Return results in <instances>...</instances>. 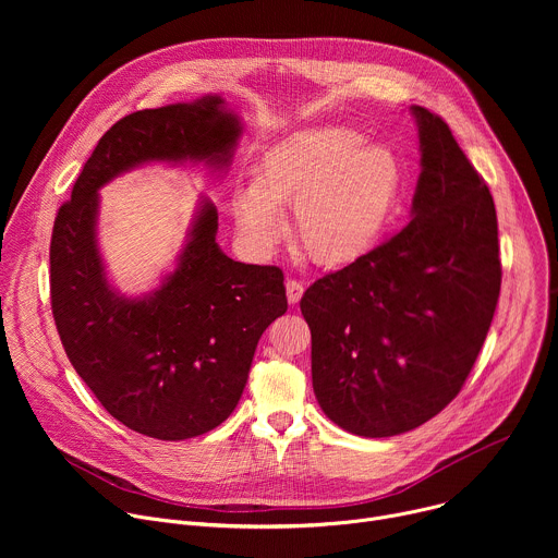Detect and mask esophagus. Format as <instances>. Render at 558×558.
<instances>
[{
    "label": "esophagus",
    "instance_id": "1",
    "mask_svg": "<svg viewBox=\"0 0 558 558\" xmlns=\"http://www.w3.org/2000/svg\"><path fill=\"white\" fill-rule=\"evenodd\" d=\"M284 287H287V300H289L291 304H295V302L302 298V293H304V284L298 282V280H287Z\"/></svg>",
    "mask_w": 558,
    "mask_h": 558
}]
</instances>
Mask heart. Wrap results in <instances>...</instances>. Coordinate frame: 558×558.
Masks as SVG:
<instances>
[{
    "label": "heart",
    "mask_w": 558,
    "mask_h": 558,
    "mask_svg": "<svg viewBox=\"0 0 558 558\" xmlns=\"http://www.w3.org/2000/svg\"><path fill=\"white\" fill-rule=\"evenodd\" d=\"M402 187V158L388 143L323 128L265 149L254 181L233 190L231 214L241 243L258 258L278 252L293 209L300 247L320 265H347L381 241Z\"/></svg>",
    "instance_id": "heart-1"
}]
</instances>
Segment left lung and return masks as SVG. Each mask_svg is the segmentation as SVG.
<instances>
[{
	"mask_svg": "<svg viewBox=\"0 0 558 558\" xmlns=\"http://www.w3.org/2000/svg\"><path fill=\"white\" fill-rule=\"evenodd\" d=\"M411 114L422 154L411 222L300 300L315 400L360 437L409 433L454 400L501 289L490 190L437 114Z\"/></svg>",
	"mask_w": 558,
	"mask_h": 558,
	"instance_id": "8db88e82",
	"label": "left lung"
}]
</instances>
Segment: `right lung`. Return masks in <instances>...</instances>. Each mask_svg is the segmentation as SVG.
<instances>
[{
	"label": "right lung",
	"mask_w": 558,
	"mask_h": 558,
	"mask_svg": "<svg viewBox=\"0 0 558 558\" xmlns=\"http://www.w3.org/2000/svg\"><path fill=\"white\" fill-rule=\"evenodd\" d=\"M241 134L218 95L128 114L54 218L50 300L65 355L114 420L154 439L198 437L233 413L260 336L287 311L284 276L222 254L218 211L203 196L174 269L149 293L125 295L99 250V190L151 163L225 172Z\"/></svg>",
	"instance_id": "1"
}]
</instances>
